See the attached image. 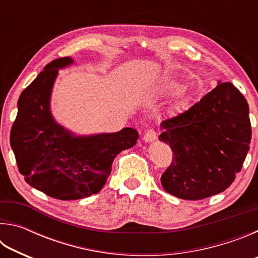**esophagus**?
Wrapping results in <instances>:
<instances>
[{"label": "esophagus", "mask_w": 258, "mask_h": 258, "mask_svg": "<svg viewBox=\"0 0 258 258\" xmlns=\"http://www.w3.org/2000/svg\"><path fill=\"white\" fill-rule=\"evenodd\" d=\"M157 139V133H156V131L154 130V128H148L147 131H146V133H145V135H143V140H145L146 142H152V141H155V140Z\"/></svg>", "instance_id": "obj_1"}]
</instances>
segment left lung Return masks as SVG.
<instances>
[{
	"label": "left lung",
	"instance_id": "1",
	"mask_svg": "<svg viewBox=\"0 0 258 258\" xmlns=\"http://www.w3.org/2000/svg\"><path fill=\"white\" fill-rule=\"evenodd\" d=\"M159 140L173 159L160 177L166 192L200 200L223 192L241 171L251 125L247 100L231 83H218L189 109L161 121Z\"/></svg>",
	"mask_w": 258,
	"mask_h": 258
}]
</instances>
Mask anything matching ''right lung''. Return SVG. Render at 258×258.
<instances>
[{
	"label": "right lung",
	"instance_id": "add662e5",
	"mask_svg": "<svg viewBox=\"0 0 258 258\" xmlns=\"http://www.w3.org/2000/svg\"><path fill=\"white\" fill-rule=\"evenodd\" d=\"M68 56L47 63L21 92L10 143L20 174L35 189L52 198L76 200L102 189L120 151L137 143L139 133L119 132L74 137L53 120L49 103L59 68L71 64Z\"/></svg>",
	"mask_w": 258,
	"mask_h": 258
}]
</instances>
